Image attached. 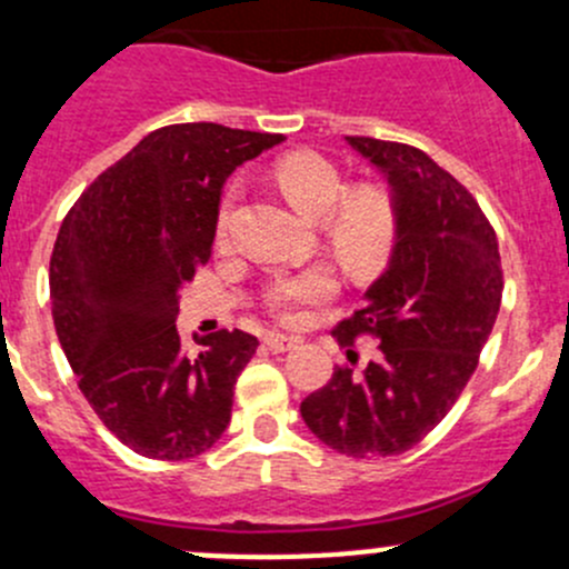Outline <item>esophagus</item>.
Listing matches in <instances>:
<instances>
[{"label":"esophagus","mask_w":569,"mask_h":569,"mask_svg":"<svg viewBox=\"0 0 569 569\" xmlns=\"http://www.w3.org/2000/svg\"><path fill=\"white\" fill-rule=\"evenodd\" d=\"M300 343H302V338L283 336V332H269L267 336V347L272 349V352H291V349H297Z\"/></svg>","instance_id":"esophagus-1"}]
</instances>
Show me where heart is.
Here are the masks:
<instances>
[{
  "label": "heart",
  "instance_id": "1",
  "mask_svg": "<svg viewBox=\"0 0 569 569\" xmlns=\"http://www.w3.org/2000/svg\"><path fill=\"white\" fill-rule=\"evenodd\" d=\"M272 178L291 209L317 222L332 256L355 274L375 269L396 237V209L391 194L375 183L347 189V176L317 151H291L272 164ZM237 189H228L217 209V242H226ZM336 291V280L325 267L278 278L267 289V306L280 319H297L300 306L325 300Z\"/></svg>",
  "mask_w": 569,
  "mask_h": 569
}]
</instances>
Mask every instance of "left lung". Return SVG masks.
<instances>
[{
    "label": "left lung",
    "instance_id": "obj_1",
    "mask_svg": "<svg viewBox=\"0 0 569 569\" xmlns=\"http://www.w3.org/2000/svg\"><path fill=\"white\" fill-rule=\"evenodd\" d=\"M347 146L382 173L396 209L386 269L336 327L347 347L375 336L377 352L360 371L336 366L300 412L321 443L363 460L401 455L443 421L496 325L503 272L496 231L455 176L401 142Z\"/></svg>",
    "mask_w": 569,
    "mask_h": 569
}]
</instances>
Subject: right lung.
Segmentation results:
<instances>
[{"label": "right lung", "instance_id": "add662e5", "mask_svg": "<svg viewBox=\"0 0 569 569\" xmlns=\"http://www.w3.org/2000/svg\"><path fill=\"white\" fill-rule=\"evenodd\" d=\"M283 134L178 123L142 137L96 178L57 233L51 317L84 399L131 451L203 455L231 423L233 386L256 355L242 330H176L181 289L206 263L222 183Z\"/></svg>", "mask_w": 569, "mask_h": 569}]
</instances>
